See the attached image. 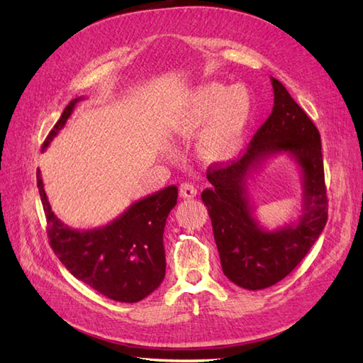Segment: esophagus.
<instances>
[{
  "instance_id": "34e87169",
  "label": "esophagus",
  "mask_w": 363,
  "mask_h": 363,
  "mask_svg": "<svg viewBox=\"0 0 363 363\" xmlns=\"http://www.w3.org/2000/svg\"><path fill=\"white\" fill-rule=\"evenodd\" d=\"M179 194H181V196H182L184 199H191V198L196 196L198 190H196L194 182L186 181V182H182L181 186H179Z\"/></svg>"
}]
</instances>
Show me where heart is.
I'll list each match as a JSON object with an SVG mask.
<instances>
[{"mask_svg":"<svg viewBox=\"0 0 363 363\" xmlns=\"http://www.w3.org/2000/svg\"><path fill=\"white\" fill-rule=\"evenodd\" d=\"M252 115V98L243 86L226 87L218 82L201 84L184 104L186 133H199L198 148L207 160H228L240 150Z\"/></svg>","mask_w":363,"mask_h":363,"instance_id":"b5f03b06","label":"heart"}]
</instances>
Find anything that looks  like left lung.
I'll return each mask as SVG.
<instances>
[{
  "label": "left lung",
  "mask_w": 363,
  "mask_h": 363,
  "mask_svg": "<svg viewBox=\"0 0 363 363\" xmlns=\"http://www.w3.org/2000/svg\"><path fill=\"white\" fill-rule=\"evenodd\" d=\"M272 115L252 137L243 156L228 167L207 168L212 184L201 194L212 220L223 273L246 290L272 287L306 257L328 221V196L317 126L282 84L272 78ZM276 153H289L303 174V215L284 228L264 230L253 217L247 177Z\"/></svg>",
  "instance_id": "left-lung-1"
}]
</instances>
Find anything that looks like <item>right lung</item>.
Listing matches in <instances>:
<instances>
[{"label":"right lung","mask_w":363,"mask_h":363,"mask_svg":"<svg viewBox=\"0 0 363 363\" xmlns=\"http://www.w3.org/2000/svg\"><path fill=\"white\" fill-rule=\"evenodd\" d=\"M81 99L74 98L65 107L43 142V150L65 126ZM37 187L51 248L76 279L120 303H137L159 287L165 277L164 229L169 211L177 203L176 186L129 206L109 225L89 230L68 228L54 215L40 169H37Z\"/></svg>","instance_id":"1"}]
</instances>
